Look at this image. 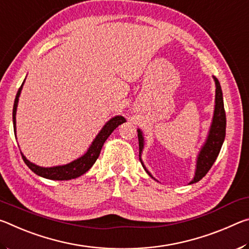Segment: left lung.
I'll use <instances>...</instances> for the list:
<instances>
[{"mask_svg": "<svg viewBox=\"0 0 249 249\" xmlns=\"http://www.w3.org/2000/svg\"><path fill=\"white\" fill-rule=\"evenodd\" d=\"M214 81H215V107H214V114L212 119V124L209 130L208 138H206L205 142L202 146L199 155L196 158V169L195 174V178L192 179L191 183H196L200 181L203 177L208 174V171L213 166L214 161H215L220 150L222 148L223 142H224L225 138V130H226V115L224 109V102H223V93L221 89V84L218 80L213 77ZM138 132V142H140V160L142 162V167H144L145 171L148 174L151 178L150 172L146 169V167L142 162L141 158L142 151L144 149V136L141 129H137ZM155 179V178H154Z\"/></svg>", "mask_w": 249, "mask_h": 249, "instance_id": "1", "label": "left lung"}]
</instances>
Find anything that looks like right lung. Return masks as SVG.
Returning <instances> with one entry per match:
<instances>
[{
    "label": "right lung",
    "mask_w": 249,
    "mask_h": 249,
    "mask_svg": "<svg viewBox=\"0 0 249 249\" xmlns=\"http://www.w3.org/2000/svg\"><path fill=\"white\" fill-rule=\"evenodd\" d=\"M24 82L25 80L18 89V94H16V98L14 101L13 126H14L15 134H16V109H18V99L20 95V91L23 89ZM125 122L126 120L121 115H117L109 120L107 123L103 126L102 129L100 130V133L96 135V137L94 138V141L92 142V144L89 147V149L87 150V153L83 156H81L80 158L73 160V161L67 163V165L49 167V168L39 167L35 165V163L29 161V160L26 159V157H25L22 153L20 154H22V158L24 160V162L26 163L29 169L35 172L36 175L43 177V178L50 179V180H70V179L78 178V177L86 174V172L94 165L96 159L99 158L101 149H102V146L105 142V141L107 140V137L113 133V130H114L117 126L125 123Z\"/></svg>",
    "instance_id": "1"
}]
</instances>
